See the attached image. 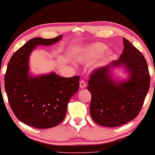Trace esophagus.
<instances>
[{
  "instance_id": "esophagus-1",
  "label": "esophagus",
  "mask_w": 155,
  "mask_h": 155,
  "mask_svg": "<svg viewBox=\"0 0 155 155\" xmlns=\"http://www.w3.org/2000/svg\"><path fill=\"white\" fill-rule=\"evenodd\" d=\"M86 87H87V83H86V82L84 80H81L80 82V88H85Z\"/></svg>"
}]
</instances>
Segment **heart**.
<instances>
[{
    "mask_svg": "<svg viewBox=\"0 0 155 155\" xmlns=\"http://www.w3.org/2000/svg\"><path fill=\"white\" fill-rule=\"evenodd\" d=\"M106 47L102 43L97 42L87 45L77 55V60L80 62H87L104 51Z\"/></svg>",
    "mask_w": 155,
    "mask_h": 155,
    "instance_id": "1",
    "label": "heart"
}]
</instances>
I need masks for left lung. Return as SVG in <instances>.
I'll list each match as a JSON object with an SVG mask.
<instances>
[{"instance_id":"8db88e82","label":"left lung","mask_w":155,"mask_h":155,"mask_svg":"<svg viewBox=\"0 0 155 155\" xmlns=\"http://www.w3.org/2000/svg\"><path fill=\"white\" fill-rule=\"evenodd\" d=\"M124 48L118 60L96 68L89 75L88 90L91 94V116L106 127L123 125L137 117L150 83L148 64L143 55L124 38ZM126 66L131 78L127 82L115 83L110 79L109 67Z\"/></svg>"}]
</instances>
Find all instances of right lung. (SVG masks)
Masks as SVG:
<instances>
[{
	"mask_svg": "<svg viewBox=\"0 0 155 155\" xmlns=\"http://www.w3.org/2000/svg\"><path fill=\"white\" fill-rule=\"evenodd\" d=\"M62 35L51 39L35 38L17 50L7 65L5 88L15 116L38 129L53 128L62 122L71 97L79 89L80 77L62 78L54 73L31 78L28 75L29 54L37 45H51Z\"/></svg>",
	"mask_w": 155,
	"mask_h": 155,
	"instance_id": "1",
	"label": "right lung"
}]
</instances>
